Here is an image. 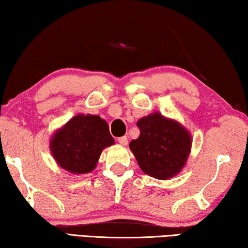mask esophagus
<instances>
[{"instance_id": "obj_1", "label": "esophagus", "mask_w": 248, "mask_h": 248, "mask_svg": "<svg viewBox=\"0 0 248 248\" xmlns=\"http://www.w3.org/2000/svg\"><path fill=\"white\" fill-rule=\"evenodd\" d=\"M117 142H119L121 145H127V137L126 136H121L117 139Z\"/></svg>"}]
</instances>
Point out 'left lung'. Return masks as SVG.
Instances as JSON below:
<instances>
[{
	"label": "left lung",
	"mask_w": 248,
	"mask_h": 248,
	"mask_svg": "<svg viewBox=\"0 0 248 248\" xmlns=\"http://www.w3.org/2000/svg\"><path fill=\"white\" fill-rule=\"evenodd\" d=\"M139 139L129 143L140 170L157 180L181 172L192 147V137L178 122L155 112L139 120Z\"/></svg>",
	"instance_id": "8db88e82"
}]
</instances>
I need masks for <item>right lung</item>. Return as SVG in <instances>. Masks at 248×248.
<instances>
[{
	"mask_svg": "<svg viewBox=\"0 0 248 248\" xmlns=\"http://www.w3.org/2000/svg\"><path fill=\"white\" fill-rule=\"evenodd\" d=\"M114 143L106 121L98 115L78 114L53 134L49 148L62 169L86 174L95 169L102 151Z\"/></svg>",
	"mask_w": 248,
	"mask_h": 248,
	"instance_id": "1",
	"label": "right lung"
}]
</instances>
